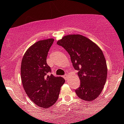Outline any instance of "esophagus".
<instances>
[{
	"label": "esophagus",
	"instance_id": "esophagus-1",
	"mask_svg": "<svg viewBox=\"0 0 124 124\" xmlns=\"http://www.w3.org/2000/svg\"><path fill=\"white\" fill-rule=\"evenodd\" d=\"M63 78H65V80H67V77H68V75H67V74H65L64 75V76H63Z\"/></svg>",
	"mask_w": 124,
	"mask_h": 124
}]
</instances>
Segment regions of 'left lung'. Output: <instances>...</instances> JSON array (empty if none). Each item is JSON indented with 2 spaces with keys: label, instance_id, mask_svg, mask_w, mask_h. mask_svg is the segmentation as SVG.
<instances>
[{
  "label": "left lung",
  "instance_id": "obj_1",
  "mask_svg": "<svg viewBox=\"0 0 124 124\" xmlns=\"http://www.w3.org/2000/svg\"><path fill=\"white\" fill-rule=\"evenodd\" d=\"M69 53L74 68L78 71L80 86L75 89L83 100L91 101L100 95L106 82L107 68L102 50L81 35H69L57 42Z\"/></svg>",
  "mask_w": 124,
  "mask_h": 124
}]
</instances>
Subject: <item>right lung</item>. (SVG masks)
<instances>
[{
  "instance_id": "add662e5",
  "label": "right lung",
  "mask_w": 124,
  "mask_h": 124,
  "mask_svg": "<svg viewBox=\"0 0 124 124\" xmlns=\"http://www.w3.org/2000/svg\"><path fill=\"white\" fill-rule=\"evenodd\" d=\"M53 41L50 38L35 42L27 50L21 64V78L26 94L36 105L46 108L57 101L65 82L62 77L48 75L51 69L46 59Z\"/></svg>"
}]
</instances>
